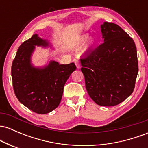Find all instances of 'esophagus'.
I'll return each mask as SVG.
<instances>
[{"label": "esophagus", "instance_id": "obj_1", "mask_svg": "<svg viewBox=\"0 0 148 148\" xmlns=\"http://www.w3.org/2000/svg\"><path fill=\"white\" fill-rule=\"evenodd\" d=\"M75 64H76V68H77V69H80V67H81V66H80V63H79V61H78V60L75 61Z\"/></svg>", "mask_w": 148, "mask_h": 148}]
</instances>
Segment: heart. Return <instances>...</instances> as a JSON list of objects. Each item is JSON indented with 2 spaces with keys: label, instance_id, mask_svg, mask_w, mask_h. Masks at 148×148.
I'll use <instances>...</instances> for the list:
<instances>
[{
  "label": "heart",
  "instance_id": "1",
  "mask_svg": "<svg viewBox=\"0 0 148 148\" xmlns=\"http://www.w3.org/2000/svg\"><path fill=\"white\" fill-rule=\"evenodd\" d=\"M89 38H90L89 34H84V35L79 36L77 39H76L75 42H74V48L80 49V48H81V47H83L84 46L85 44L87 42V40L89 39ZM96 43H97V42H96L95 39L92 37V38L90 39L87 43V45H86V47H85V50L87 51V50H89V49H91L92 48H93V47L95 46Z\"/></svg>",
  "mask_w": 148,
  "mask_h": 148
}]
</instances>
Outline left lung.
I'll return each instance as SVG.
<instances>
[{"label":"left lung","mask_w":148,"mask_h":148,"mask_svg":"<svg viewBox=\"0 0 148 148\" xmlns=\"http://www.w3.org/2000/svg\"><path fill=\"white\" fill-rule=\"evenodd\" d=\"M103 43L80 59L87 92L97 104L113 106L133 92L138 66L133 39L118 25L103 22Z\"/></svg>","instance_id":"left-lung-1"}]
</instances>
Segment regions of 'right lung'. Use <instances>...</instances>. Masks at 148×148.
Returning a JSON list of instances; mask_svg holds the SVG:
<instances>
[{"label":"right lung","instance_id":"right-lung-1","mask_svg":"<svg viewBox=\"0 0 148 148\" xmlns=\"http://www.w3.org/2000/svg\"><path fill=\"white\" fill-rule=\"evenodd\" d=\"M35 47L54 49L49 40L34 34L18 47L12 64V79L18 101L35 113L46 114L58 106L64 84L76 66L74 62L60 64L50 59L45 65L35 66L32 56Z\"/></svg>","mask_w":148,"mask_h":148}]
</instances>
